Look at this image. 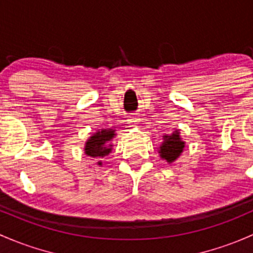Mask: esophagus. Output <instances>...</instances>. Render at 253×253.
<instances>
[{"instance_id": "1", "label": "esophagus", "mask_w": 253, "mask_h": 253, "mask_svg": "<svg viewBox=\"0 0 253 253\" xmlns=\"http://www.w3.org/2000/svg\"><path fill=\"white\" fill-rule=\"evenodd\" d=\"M139 122H140V119H139V116H137V115H132L127 119V124H129L131 126H135V125L139 124Z\"/></svg>"}]
</instances>
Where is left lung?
I'll list each match as a JSON object with an SVG mask.
<instances>
[{
  "label": "left lung",
  "instance_id": "1",
  "mask_svg": "<svg viewBox=\"0 0 253 253\" xmlns=\"http://www.w3.org/2000/svg\"><path fill=\"white\" fill-rule=\"evenodd\" d=\"M184 148L185 142L180 137V131L174 129L171 134L162 135V143L158 150L162 160L172 164L182 155Z\"/></svg>",
  "mask_w": 253,
  "mask_h": 253
}]
</instances>
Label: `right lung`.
I'll return each mask as SVG.
<instances>
[{
    "label": "right lung",
    "mask_w": 253,
    "mask_h": 253,
    "mask_svg": "<svg viewBox=\"0 0 253 253\" xmlns=\"http://www.w3.org/2000/svg\"><path fill=\"white\" fill-rule=\"evenodd\" d=\"M115 135V129L113 128L97 129L84 143V154L93 159H102L109 155L113 150V140ZM97 165L102 166L103 162L98 161Z\"/></svg>",
    "instance_id": "1"
}]
</instances>
